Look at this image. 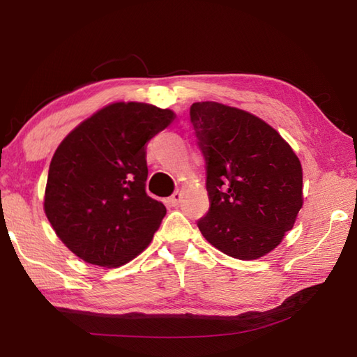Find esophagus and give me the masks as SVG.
Returning <instances> with one entry per match:
<instances>
[{"label":"esophagus","instance_id":"1","mask_svg":"<svg viewBox=\"0 0 357 357\" xmlns=\"http://www.w3.org/2000/svg\"><path fill=\"white\" fill-rule=\"evenodd\" d=\"M181 198H183V193H181V192H174V193L170 196V198H169V204H170L172 207H176L178 204L181 202Z\"/></svg>","mask_w":357,"mask_h":357}]
</instances>
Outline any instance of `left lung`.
<instances>
[{
    "instance_id": "left-lung-1",
    "label": "left lung",
    "mask_w": 357,
    "mask_h": 357,
    "mask_svg": "<svg viewBox=\"0 0 357 357\" xmlns=\"http://www.w3.org/2000/svg\"><path fill=\"white\" fill-rule=\"evenodd\" d=\"M190 121L207 172L202 236L241 261L270 253L304 204L299 158L275 128L245 110L195 102Z\"/></svg>"
}]
</instances>
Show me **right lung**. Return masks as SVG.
I'll return each instance as SVG.
<instances>
[{
    "label": "right lung",
    "instance_id": "add662e5",
    "mask_svg": "<svg viewBox=\"0 0 357 357\" xmlns=\"http://www.w3.org/2000/svg\"><path fill=\"white\" fill-rule=\"evenodd\" d=\"M174 119L146 102H113L75 127L49 167L44 211L72 253L119 267L153 239L167 210L146 193V144Z\"/></svg>",
    "mask_w": 357,
    "mask_h": 357
}]
</instances>
